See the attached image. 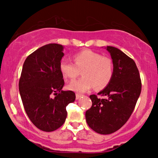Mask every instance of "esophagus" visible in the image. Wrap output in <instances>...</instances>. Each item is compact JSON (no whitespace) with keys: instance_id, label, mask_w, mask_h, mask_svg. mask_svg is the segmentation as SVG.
<instances>
[{"instance_id":"obj_1","label":"esophagus","mask_w":158,"mask_h":158,"mask_svg":"<svg viewBox=\"0 0 158 158\" xmlns=\"http://www.w3.org/2000/svg\"><path fill=\"white\" fill-rule=\"evenodd\" d=\"M81 97V94H76V99H79V98H80Z\"/></svg>"}]
</instances>
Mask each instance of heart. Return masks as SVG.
Wrapping results in <instances>:
<instances>
[{"label":"heart","mask_w":158,"mask_h":158,"mask_svg":"<svg viewBox=\"0 0 158 158\" xmlns=\"http://www.w3.org/2000/svg\"><path fill=\"white\" fill-rule=\"evenodd\" d=\"M74 63L67 59L59 62V70L65 79H76L81 71L83 77L68 85L70 90L85 92L94 86L95 89L105 88L114 75V63L108 56L99 52L85 50L73 56Z\"/></svg>","instance_id":"heart-1"}]
</instances>
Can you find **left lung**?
Segmentation results:
<instances>
[{
	"mask_svg": "<svg viewBox=\"0 0 158 158\" xmlns=\"http://www.w3.org/2000/svg\"><path fill=\"white\" fill-rule=\"evenodd\" d=\"M114 63L110 82L97 97L90 96L92 106L85 113L91 129L101 135L114 133L126 123L135 109L141 92V79L135 61L119 49L108 46Z\"/></svg>",
	"mask_w": 158,
	"mask_h": 158,
	"instance_id": "8db88e82",
	"label": "left lung"
}]
</instances>
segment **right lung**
Returning <instances> with one entry per match:
<instances>
[{
  "instance_id": "right-lung-1",
  "label": "right lung",
  "mask_w": 158,
  "mask_h": 158,
  "mask_svg": "<svg viewBox=\"0 0 158 158\" xmlns=\"http://www.w3.org/2000/svg\"><path fill=\"white\" fill-rule=\"evenodd\" d=\"M64 56L63 46L49 44L27 56L19 79V91L23 108L35 126L52 131L65 122L66 106L75 101V93L62 90L64 85L59 70Z\"/></svg>"
}]
</instances>
